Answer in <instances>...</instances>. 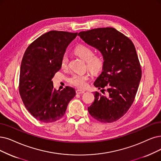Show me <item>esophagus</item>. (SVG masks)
Listing matches in <instances>:
<instances>
[{"label": "esophagus", "instance_id": "34e87169", "mask_svg": "<svg viewBox=\"0 0 161 161\" xmlns=\"http://www.w3.org/2000/svg\"><path fill=\"white\" fill-rule=\"evenodd\" d=\"M84 92H85V91H82V90H79V89L76 90V94H83Z\"/></svg>", "mask_w": 161, "mask_h": 161}]
</instances>
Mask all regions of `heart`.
Listing matches in <instances>:
<instances>
[{
  "label": "heart",
  "instance_id": "obj_1",
  "mask_svg": "<svg viewBox=\"0 0 161 161\" xmlns=\"http://www.w3.org/2000/svg\"><path fill=\"white\" fill-rule=\"evenodd\" d=\"M76 55L83 60L86 61L87 68L92 73H98L104 65V57L101 53H94L93 49L84 44H80L77 46L75 50ZM69 57L67 54H64L61 59V67L63 69H66L68 67ZM90 79V75L75 74L72 75L69 79L70 85L80 89L86 88L88 86V81Z\"/></svg>",
  "mask_w": 161,
  "mask_h": 161
}]
</instances>
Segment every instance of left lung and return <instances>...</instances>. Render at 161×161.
Wrapping results in <instances>:
<instances>
[{"instance_id":"1","label":"left lung","mask_w":161,"mask_h":161,"mask_svg":"<svg viewBox=\"0 0 161 161\" xmlns=\"http://www.w3.org/2000/svg\"><path fill=\"white\" fill-rule=\"evenodd\" d=\"M78 36L98 49L104 59L103 71L94 85L102 88V93L106 91L108 95L94 92V101L88 108V112L103 123L117 121L132 105L141 79L142 71L136 47L129 37L114 28L83 31Z\"/></svg>"}]
</instances>
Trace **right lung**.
<instances>
[{
    "instance_id": "obj_1",
    "label": "right lung",
    "mask_w": 161,
    "mask_h": 161,
    "mask_svg": "<svg viewBox=\"0 0 161 161\" xmlns=\"http://www.w3.org/2000/svg\"><path fill=\"white\" fill-rule=\"evenodd\" d=\"M76 36L77 33L50 31L37 38L25 51L19 92L27 110L38 121L51 123L61 119L76 95L72 87L57 91L51 80L61 68V57Z\"/></svg>"
}]
</instances>
